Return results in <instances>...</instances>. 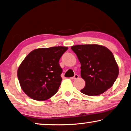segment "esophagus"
<instances>
[{"label": "esophagus", "instance_id": "34e87169", "mask_svg": "<svg viewBox=\"0 0 131 131\" xmlns=\"http://www.w3.org/2000/svg\"><path fill=\"white\" fill-rule=\"evenodd\" d=\"M79 78V75L78 74H75L73 78H71V79H77Z\"/></svg>", "mask_w": 131, "mask_h": 131}]
</instances>
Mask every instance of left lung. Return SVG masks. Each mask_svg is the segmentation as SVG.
<instances>
[{"mask_svg":"<svg viewBox=\"0 0 131 131\" xmlns=\"http://www.w3.org/2000/svg\"><path fill=\"white\" fill-rule=\"evenodd\" d=\"M81 64L80 75L85 86L80 92L89 96L103 94L113 85L119 67L113 53L100 45H78L71 47Z\"/></svg>","mask_w":131,"mask_h":131,"instance_id":"8db88e82","label":"left lung"}]
</instances>
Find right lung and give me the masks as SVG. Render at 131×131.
Instances as JSON below:
<instances>
[{
    "label": "right lung",
    "mask_w": 131,
    "mask_h": 131,
    "mask_svg": "<svg viewBox=\"0 0 131 131\" xmlns=\"http://www.w3.org/2000/svg\"><path fill=\"white\" fill-rule=\"evenodd\" d=\"M67 49L65 46L39 48L27 55L17 71L21 88L27 95L45 101L56 94L62 81L59 60Z\"/></svg>",
    "instance_id": "add662e5"
}]
</instances>
